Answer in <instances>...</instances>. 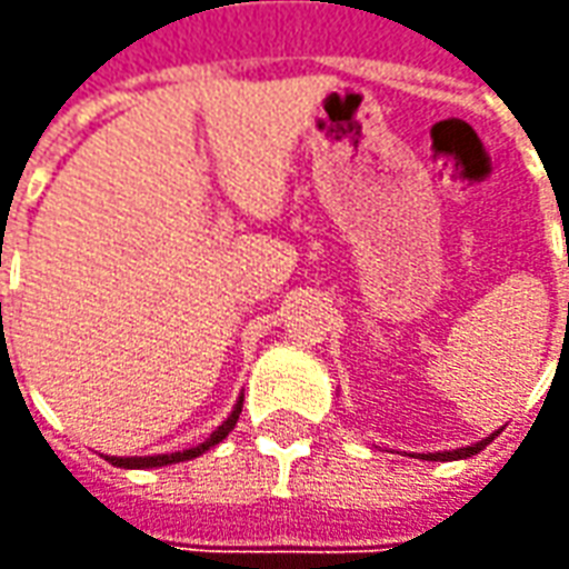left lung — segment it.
I'll list each match as a JSON object with an SVG mask.
<instances>
[{
	"instance_id": "obj_1",
	"label": "left lung",
	"mask_w": 569,
	"mask_h": 569,
	"mask_svg": "<svg viewBox=\"0 0 569 569\" xmlns=\"http://www.w3.org/2000/svg\"><path fill=\"white\" fill-rule=\"evenodd\" d=\"M493 436L497 432H490L488 439L476 441V445H469V448H457V451H439V453H423L427 460H466V457H472V453L485 451V445H490L493 441Z\"/></svg>"
}]
</instances>
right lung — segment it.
I'll return each instance as SVG.
<instances>
[{"mask_svg":"<svg viewBox=\"0 0 569 569\" xmlns=\"http://www.w3.org/2000/svg\"><path fill=\"white\" fill-rule=\"evenodd\" d=\"M240 408H243V396H240V402L231 411V418L224 420L222 427L212 432L210 439L200 441L198 448H188V451H176V453H154V457H109V463L112 466H124V469H151V466H170V463H182V460H191V457H200L203 451H210L212 445H219V441L234 429L237 418H240Z\"/></svg>","mask_w":569,"mask_h":569,"instance_id":"add662e5","label":"right lung"}]
</instances>
